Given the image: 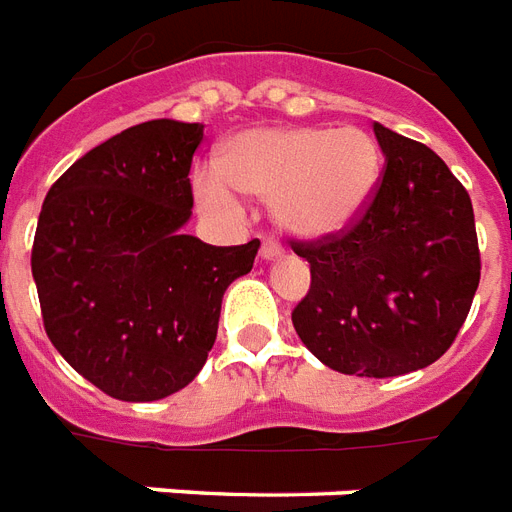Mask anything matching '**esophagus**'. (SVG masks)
I'll return each mask as SVG.
<instances>
[{
	"label": "esophagus",
	"mask_w": 512,
	"mask_h": 512,
	"mask_svg": "<svg viewBox=\"0 0 512 512\" xmlns=\"http://www.w3.org/2000/svg\"><path fill=\"white\" fill-rule=\"evenodd\" d=\"M282 255H284V249L279 241L271 239V236H268V239H263V247H260V260L271 263V260H279Z\"/></svg>",
	"instance_id": "obj_1"
}]
</instances>
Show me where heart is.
I'll list each match as a JSON object with an SVG mask.
<instances>
[{
  "mask_svg": "<svg viewBox=\"0 0 512 512\" xmlns=\"http://www.w3.org/2000/svg\"><path fill=\"white\" fill-rule=\"evenodd\" d=\"M378 177L376 139L357 126L255 128L228 144L222 169L195 171L193 193L217 214L239 212V190L271 198L273 217L287 233L317 241L360 217Z\"/></svg>",
  "mask_w": 512,
  "mask_h": 512,
  "instance_id": "heart-1",
  "label": "heart"
}]
</instances>
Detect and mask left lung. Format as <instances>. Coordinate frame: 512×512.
Segmentation results:
<instances>
[{"instance_id": "8db88e82", "label": "left lung", "mask_w": 512, "mask_h": 512, "mask_svg": "<svg viewBox=\"0 0 512 512\" xmlns=\"http://www.w3.org/2000/svg\"><path fill=\"white\" fill-rule=\"evenodd\" d=\"M386 169L341 236L292 244L311 265L292 311L306 349L346 376L389 378L440 360L481 282L475 214L427 144L373 123Z\"/></svg>"}]
</instances>
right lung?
<instances>
[{"label": "right lung", "instance_id": "obj_1", "mask_svg": "<svg viewBox=\"0 0 512 512\" xmlns=\"http://www.w3.org/2000/svg\"><path fill=\"white\" fill-rule=\"evenodd\" d=\"M201 123L147 120L72 163L39 212L31 273L50 343L126 403L185 389L217 338L222 295L252 271L260 241L187 236Z\"/></svg>", "mask_w": 512, "mask_h": 512}]
</instances>
